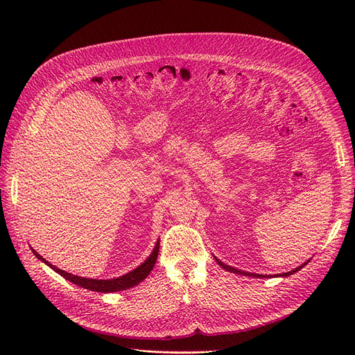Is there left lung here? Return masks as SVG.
<instances>
[{"label":"left lung","mask_w":355,"mask_h":355,"mask_svg":"<svg viewBox=\"0 0 355 355\" xmlns=\"http://www.w3.org/2000/svg\"><path fill=\"white\" fill-rule=\"evenodd\" d=\"M217 260V263L223 268V269H226V270H229V272H232V273H239V275H246V276H252V277H265L263 275H259V273H248V272H243V270H239V269H236V268H232V266H229V265H225L223 262H220L218 259H216ZM309 262V260H308ZM308 262H305L304 265H301L300 268H296V269H293V270H291V272H286V273H282V275H279V276H289V275H293L295 272H297V270H301Z\"/></svg>","instance_id":"obj_1"}]
</instances>
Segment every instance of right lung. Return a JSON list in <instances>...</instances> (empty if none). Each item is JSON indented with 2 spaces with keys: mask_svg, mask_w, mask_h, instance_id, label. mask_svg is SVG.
<instances>
[{
  "mask_svg": "<svg viewBox=\"0 0 355 355\" xmlns=\"http://www.w3.org/2000/svg\"><path fill=\"white\" fill-rule=\"evenodd\" d=\"M158 252H159V240H157V243H155V248H154L153 253L149 254V257L145 260L142 265H139L137 269L130 270L129 273H126L123 276H119V277H115V279H89V277H80V276H76V275L67 273V272H64L62 269H58L54 265L49 263L47 260L43 259L35 250H33V253L37 256V259H40L42 262H44L47 266H50L54 272H58L64 279H67L69 282L78 285V286H82L85 289L96 291V292H102V293L125 291V289H129V288L138 285L139 282H142L144 279L149 275V272L153 270V268H154V265L157 262Z\"/></svg>",
  "mask_w": 355,
  "mask_h": 355,
  "instance_id": "1",
  "label": "right lung"
}]
</instances>
